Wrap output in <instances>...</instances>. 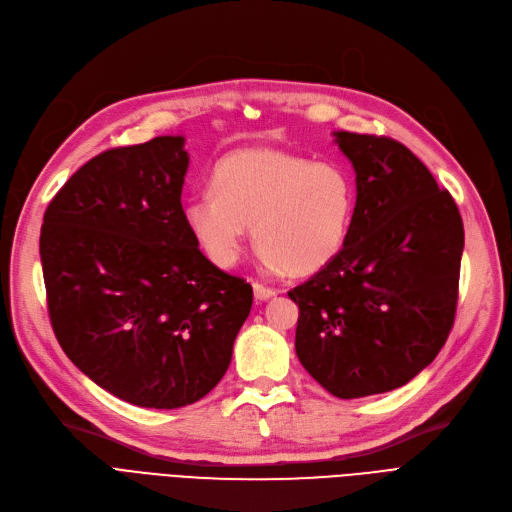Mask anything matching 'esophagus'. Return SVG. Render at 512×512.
Segmentation results:
<instances>
[{
  "mask_svg": "<svg viewBox=\"0 0 512 512\" xmlns=\"http://www.w3.org/2000/svg\"><path fill=\"white\" fill-rule=\"evenodd\" d=\"M252 287H254V298H256V300H260V302H264V300H271V298H275V296H277V289H273V287H266V285H262V283H254Z\"/></svg>",
  "mask_w": 512,
  "mask_h": 512,
  "instance_id": "34e87169",
  "label": "esophagus"
}]
</instances>
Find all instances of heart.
Listing matches in <instances>:
<instances>
[{"mask_svg": "<svg viewBox=\"0 0 512 512\" xmlns=\"http://www.w3.org/2000/svg\"><path fill=\"white\" fill-rule=\"evenodd\" d=\"M212 189L185 204L187 227L206 258L229 269L252 225L264 262L294 277L323 271L344 250L358 200L344 166L277 148L227 154L214 166Z\"/></svg>", "mask_w": 512, "mask_h": 512, "instance_id": "b5f03b06", "label": "heart"}]
</instances>
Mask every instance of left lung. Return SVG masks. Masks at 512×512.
Segmentation results:
<instances>
[{
	"label": "left lung",
	"instance_id": "8db88e82",
	"mask_svg": "<svg viewBox=\"0 0 512 512\" xmlns=\"http://www.w3.org/2000/svg\"><path fill=\"white\" fill-rule=\"evenodd\" d=\"M356 173V214L339 256L289 291L296 354L329 394L352 400L417 377L454 325L465 229L446 189L406 145L337 131Z\"/></svg>",
	"mask_w": 512,
	"mask_h": 512
}]
</instances>
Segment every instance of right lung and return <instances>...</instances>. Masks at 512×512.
I'll use <instances>...</instances> for the list:
<instances>
[{
    "label": "right lung",
    "instance_id": "1",
    "mask_svg": "<svg viewBox=\"0 0 512 512\" xmlns=\"http://www.w3.org/2000/svg\"><path fill=\"white\" fill-rule=\"evenodd\" d=\"M185 137L102 152L43 214L47 310L66 356L112 396L181 408L223 379L252 285L214 266L181 206Z\"/></svg>",
    "mask_w": 512,
    "mask_h": 512
}]
</instances>
